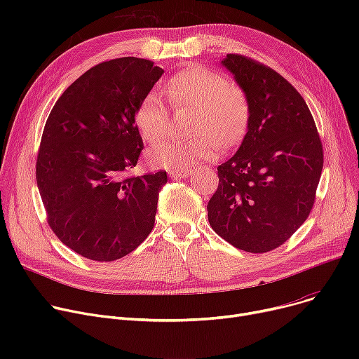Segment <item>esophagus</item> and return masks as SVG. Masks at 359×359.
Masks as SVG:
<instances>
[{
	"mask_svg": "<svg viewBox=\"0 0 359 359\" xmlns=\"http://www.w3.org/2000/svg\"><path fill=\"white\" fill-rule=\"evenodd\" d=\"M168 176L172 179H183L189 176V170L177 168V170H168Z\"/></svg>",
	"mask_w": 359,
	"mask_h": 359,
	"instance_id": "34e87169",
	"label": "esophagus"
}]
</instances>
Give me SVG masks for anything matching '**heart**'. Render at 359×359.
<instances>
[{
	"label": "heart",
	"instance_id": "obj_1",
	"mask_svg": "<svg viewBox=\"0 0 359 359\" xmlns=\"http://www.w3.org/2000/svg\"><path fill=\"white\" fill-rule=\"evenodd\" d=\"M167 96L176 109H195L191 134L196 135L189 140L167 141L149 149L148 160L153 165L164 168L196 165L214 158L218 144L231 145L244 134L250 110L246 93L208 67L194 65L175 74L167 83ZM135 121L149 144L165 138L170 115L158 93L151 91L141 100Z\"/></svg>",
	"mask_w": 359,
	"mask_h": 359
}]
</instances>
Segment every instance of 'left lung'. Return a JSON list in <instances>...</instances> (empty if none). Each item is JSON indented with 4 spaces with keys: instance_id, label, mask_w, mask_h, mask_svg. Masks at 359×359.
<instances>
[{
    "instance_id": "1",
    "label": "left lung",
    "mask_w": 359,
    "mask_h": 359,
    "mask_svg": "<svg viewBox=\"0 0 359 359\" xmlns=\"http://www.w3.org/2000/svg\"><path fill=\"white\" fill-rule=\"evenodd\" d=\"M221 65L246 93L250 110L237 153L218 165L208 219L234 248L271 252L310 215L323 168L322 141L307 103L280 74L237 53Z\"/></svg>"
}]
</instances>
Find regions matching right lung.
<instances>
[{
  "instance_id": "1",
  "label": "right lung",
  "mask_w": 359,
  "mask_h": 359,
  "mask_svg": "<svg viewBox=\"0 0 359 359\" xmlns=\"http://www.w3.org/2000/svg\"><path fill=\"white\" fill-rule=\"evenodd\" d=\"M125 56L86 71L52 107L36 161L48 224L90 260L129 255L154 227L167 173L126 176L144 148L137 109L163 75Z\"/></svg>"
}]
</instances>
